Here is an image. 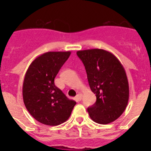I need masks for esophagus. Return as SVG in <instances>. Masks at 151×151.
I'll list each match as a JSON object with an SVG mask.
<instances>
[{
  "label": "esophagus",
  "mask_w": 151,
  "mask_h": 151,
  "mask_svg": "<svg viewBox=\"0 0 151 151\" xmlns=\"http://www.w3.org/2000/svg\"><path fill=\"white\" fill-rule=\"evenodd\" d=\"M82 99V94L81 93H78L77 96H76V99L78 101H81Z\"/></svg>",
  "instance_id": "obj_1"
}]
</instances>
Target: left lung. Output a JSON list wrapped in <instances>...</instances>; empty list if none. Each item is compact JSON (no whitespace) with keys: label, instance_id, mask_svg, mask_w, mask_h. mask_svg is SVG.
Segmentation results:
<instances>
[{"label":"left lung","instance_id":"left-lung-1","mask_svg":"<svg viewBox=\"0 0 151 151\" xmlns=\"http://www.w3.org/2000/svg\"><path fill=\"white\" fill-rule=\"evenodd\" d=\"M87 73L92 92L96 96L88 108L92 121L106 124L117 120L125 110L129 97V81L121 62L108 51L94 48L77 52Z\"/></svg>","mask_w":151,"mask_h":151}]
</instances>
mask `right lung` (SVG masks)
<instances>
[{
    "label": "right lung",
    "mask_w": 151,
    "mask_h": 151,
    "mask_svg": "<svg viewBox=\"0 0 151 151\" xmlns=\"http://www.w3.org/2000/svg\"><path fill=\"white\" fill-rule=\"evenodd\" d=\"M70 52H48L32 62L25 74L22 97L32 117L44 124L55 126L68 120L76 102L55 85L54 80Z\"/></svg>",
    "instance_id": "obj_1"
}]
</instances>
